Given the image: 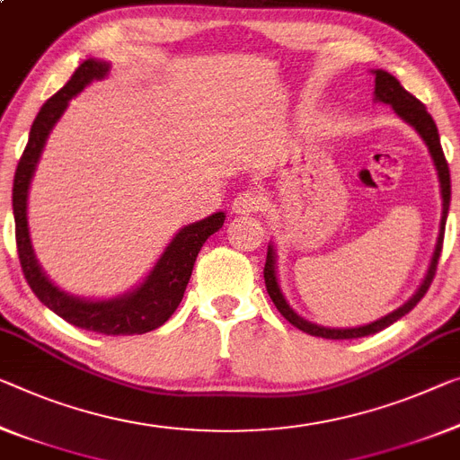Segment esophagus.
Instances as JSON below:
<instances>
[{"label":"esophagus","instance_id":"esophagus-1","mask_svg":"<svg viewBox=\"0 0 460 460\" xmlns=\"http://www.w3.org/2000/svg\"><path fill=\"white\" fill-rule=\"evenodd\" d=\"M265 199L263 195L257 193V190H243L234 197L232 201V211L238 216H249V214H257V211L263 209Z\"/></svg>","mask_w":460,"mask_h":460}]
</instances>
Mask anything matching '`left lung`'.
<instances>
[{
  "label": "left lung",
  "mask_w": 460,
  "mask_h": 460,
  "mask_svg": "<svg viewBox=\"0 0 460 460\" xmlns=\"http://www.w3.org/2000/svg\"><path fill=\"white\" fill-rule=\"evenodd\" d=\"M374 74V101L376 102H385L391 104L393 111L397 112V117H401L407 125H411L418 136L423 139L426 144L429 156L434 160L436 172H438V182H440V195H442V217H440V232H438V240H436V249L432 254V261H429L426 278L420 284V288L415 289V294L409 298L405 304H401L397 310L388 313L383 319L362 324V327H348V329H331V327H323V324L310 323L306 319L296 313V310L289 306L284 292H281L279 286V278H278V254H275L273 244L267 246V261H265V270H263V278H265V286H267V294L273 300L275 306L286 319L298 327L300 331L314 337H324V339H356V337H366V335H374L378 331L386 329L388 324L397 323L401 316H405L409 310H411L415 304H418L423 296H426L428 288L432 286V279L436 275V265L438 259H440L442 252V240H444V228H447V216H448V208H450V171L447 164V158H444L442 146H440V136H438V127L434 123V119L429 117V112L426 107L415 98L413 94L401 86L399 80L394 75H391L385 69H372Z\"/></svg>",
  "instance_id": "1"
}]
</instances>
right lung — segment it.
I'll return each mask as SVG.
<instances>
[{"label":"right lung","instance_id":"obj_1","mask_svg":"<svg viewBox=\"0 0 460 460\" xmlns=\"http://www.w3.org/2000/svg\"><path fill=\"white\" fill-rule=\"evenodd\" d=\"M109 69L111 63L107 61L92 58L86 59L69 77L66 86L42 104L31 127V136H28L22 158L18 162L16 174H13L12 208L13 222H16L20 265H22L28 286L47 308H51L55 314H59L69 324L94 331V333L141 335L162 327L171 319L182 300V294H185L195 259L203 243L224 226V211H216L206 220L181 228L139 286L131 288L125 294L102 300L80 298V296L67 294L66 289L55 286L49 279V275L42 271L32 249L31 232H28V189H31L40 154L45 150L49 133L53 131L55 123L66 112L69 101L80 94L88 84L104 80L109 75Z\"/></svg>","mask_w":460,"mask_h":460}]
</instances>
